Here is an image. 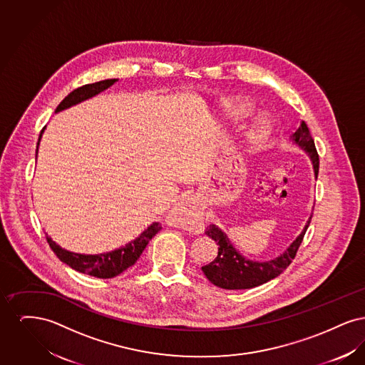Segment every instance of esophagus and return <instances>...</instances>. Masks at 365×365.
<instances>
[{
	"instance_id": "esophagus-1",
	"label": "esophagus",
	"mask_w": 365,
	"mask_h": 365,
	"mask_svg": "<svg viewBox=\"0 0 365 365\" xmlns=\"http://www.w3.org/2000/svg\"><path fill=\"white\" fill-rule=\"evenodd\" d=\"M198 208L195 207V204L192 202L191 198H186L179 201L174 209H173V215L175 219L178 220L179 226L185 227V228H190L194 225V216H197Z\"/></svg>"
}]
</instances>
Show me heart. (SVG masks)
Wrapping results in <instances>:
<instances>
[{
	"label": "heart",
	"instance_id": "1",
	"mask_svg": "<svg viewBox=\"0 0 365 365\" xmlns=\"http://www.w3.org/2000/svg\"><path fill=\"white\" fill-rule=\"evenodd\" d=\"M225 106H226L228 115L232 119L246 118L253 110L252 104L246 100H242V98L228 100V101H226ZM269 133H271V123L268 122L267 119H264V118H260V119H257L256 122L253 123L247 135H249L250 140H262V139H265L269 135Z\"/></svg>",
	"mask_w": 365,
	"mask_h": 365
}]
</instances>
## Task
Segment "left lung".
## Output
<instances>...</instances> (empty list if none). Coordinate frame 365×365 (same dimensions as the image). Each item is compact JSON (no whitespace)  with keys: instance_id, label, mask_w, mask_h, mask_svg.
Here are the masks:
<instances>
[{"instance_id":"8db88e82","label":"left lung","mask_w":365,"mask_h":365,"mask_svg":"<svg viewBox=\"0 0 365 365\" xmlns=\"http://www.w3.org/2000/svg\"><path fill=\"white\" fill-rule=\"evenodd\" d=\"M290 139L297 143L302 150L308 153L313 165L314 176L319 174V155L314 146V140L309 133L307 123L301 122L299 127L292 134ZM312 215L301 234L295 238L293 243L277 259L269 261L247 260L230 242L226 234L215 225L207 228L205 234L219 245L217 255L215 260L210 261L208 265L202 267V272L208 278L210 283L217 287L227 290H241L252 289L267 283L271 279L279 277L289 265L297 255V250L304 240L307 228L309 227Z\"/></svg>"}]
</instances>
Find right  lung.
Wrapping results in <instances>:
<instances>
[{
    "instance_id": "right-lung-1",
    "label": "right lung",
    "mask_w": 365,
    "mask_h": 365,
    "mask_svg": "<svg viewBox=\"0 0 365 365\" xmlns=\"http://www.w3.org/2000/svg\"><path fill=\"white\" fill-rule=\"evenodd\" d=\"M116 81L118 79H105V81H100V82H96V83H90V85L75 88L56 108V113L97 96L98 93H101V91L106 90L108 87L112 86ZM43 130L39 134L38 145H39V140H41ZM36 153H38V148H36ZM160 230H161V226L155 222L153 225L148 227L134 241L124 245L119 249H115L112 252L100 253V255H81V253H73L70 250H66L61 246H58L54 241H52V238H49L48 234H46V240H48L51 249L54 252V255L58 257V260L67 264L72 269H75L78 272H82V274H86L90 277L109 279L120 275L123 271H125L128 267L134 265L138 260L139 256L142 255V252L145 250L146 245L156 235Z\"/></svg>"
}]
</instances>
